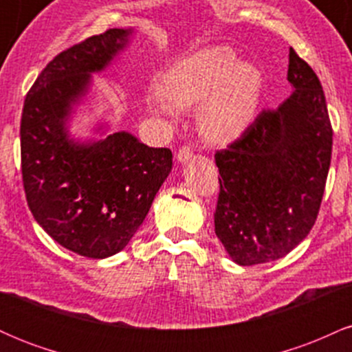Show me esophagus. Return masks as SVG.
<instances>
[{"label": "esophagus", "mask_w": 352, "mask_h": 352, "mask_svg": "<svg viewBox=\"0 0 352 352\" xmlns=\"http://www.w3.org/2000/svg\"><path fill=\"white\" fill-rule=\"evenodd\" d=\"M192 155H193L192 148H190L188 145H184V147H180L179 152H177V160H179V162H182V164H185V162H188L190 159H192Z\"/></svg>", "instance_id": "1"}]
</instances>
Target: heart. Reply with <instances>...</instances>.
Listing matches in <instances>:
<instances>
[{
  "mask_svg": "<svg viewBox=\"0 0 352 352\" xmlns=\"http://www.w3.org/2000/svg\"><path fill=\"white\" fill-rule=\"evenodd\" d=\"M263 76L250 63H240L230 46H212L180 59L164 78V89L148 92L155 114L170 117L175 109L200 104L197 120L207 139L227 142L248 127L256 112Z\"/></svg>",
  "mask_w": 352,
  "mask_h": 352,
  "instance_id": "1",
  "label": "heart"
}]
</instances>
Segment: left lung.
<instances>
[{
    "label": "left lung",
    "mask_w": 352,
    "mask_h": 352,
    "mask_svg": "<svg viewBox=\"0 0 352 352\" xmlns=\"http://www.w3.org/2000/svg\"><path fill=\"white\" fill-rule=\"evenodd\" d=\"M288 80L292 96L215 153V233L241 266L288 254L308 236L321 207L333 129L321 82L293 47Z\"/></svg>",
    "instance_id": "8db88e82"
}]
</instances>
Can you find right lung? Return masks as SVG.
<instances>
[{"mask_svg": "<svg viewBox=\"0 0 352 352\" xmlns=\"http://www.w3.org/2000/svg\"><path fill=\"white\" fill-rule=\"evenodd\" d=\"M131 34V28H114L56 56L24 99L19 131L34 220L60 246L98 260L127 246L172 170L170 148L148 147L125 131L86 142L69 135L91 74L106 69Z\"/></svg>", "mask_w": 352, "mask_h": 352, "instance_id": "add662e5", "label": "right lung"}]
</instances>
